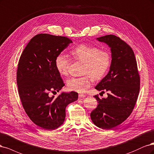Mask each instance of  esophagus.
Segmentation results:
<instances>
[{
	"mask_svg": "<svg viewBox=\"0 0 154 154\" xmlns=\"http://www.w3.org/2000/svg\"><path fill=\"white\" fill-rule=\"evenodd\" d=\"M86 97L85 95H84V94L82 93H79V98H83Z\"/></svg>",
	"mask_w": 154,
	"mask_h": 154,
	"instance_id": "obj_1",
	"label": "esophagus"
}]
</instances>
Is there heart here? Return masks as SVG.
<instances>
[{
	"mask_svg": "<svg viewBox=\"0 0 154 154\" xmlns=\"http://www.w3.org/2000/svg\"><path fill=\"white\" fill-rule=\"evenodd\" d=\"M72 54L79 61L82 62V77H73L68 79L66 85L69 90L82 93L91 85V76L95 80H99L106 75L111 63V56L106 51L91 45L81 44L72 51ZM70 59L66 54L60 53L56 57L55 66L61 75H66ZM91 76H90L89 75Z\"/></svg>",
	"mask_w": 154,
	"mask_h": 154,
	"instance_id": "obj_1",
	"label": "heart"
}]
</instances>
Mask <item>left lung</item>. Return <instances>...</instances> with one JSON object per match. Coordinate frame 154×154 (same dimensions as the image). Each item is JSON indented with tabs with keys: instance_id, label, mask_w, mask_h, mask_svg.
<instances>
[{
	"instance_id": "8db88e82",
	"label": "left lung",
	"mask_w": 154,
	"mask_h": 154,
	"mask_svg": "<svg viewBox=\"0 0 154 154\" xmlns=\"http://www.w3.org/2000/svg\"><path fill=\"white\" fill-rule=\"evenodd\" d=\"M97 39L111 48L112 60L109 71L95 87L98 91H107V97L94 96L98 104L90 116L96 126L109 130L132 112L140 92V77L134 53L127 43L112 34Z\"/></svg>"
}]
</instances>
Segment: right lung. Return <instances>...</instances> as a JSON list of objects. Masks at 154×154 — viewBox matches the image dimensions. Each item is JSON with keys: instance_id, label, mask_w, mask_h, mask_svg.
<instances>
[{"instance_id": "right-lung-1", "label": "right lung", "mask_w": 154, "mask_h": 154, "mask_svg": "<svg viewBox=\"0 0 154 154\" xmlns=\"http://www.w3.org/2000/svg\"><path fill=\"white\" fill-rule=\"evenodd\" d=\"M71 43L67 37L39 34L28 43L20 57L17 73L20 98L29 118L43 129L60 127L66 106L78 99L75 91L62 92L57 98L48 96L64 86L55 59Z\"/></svg>"}]
</instances>
